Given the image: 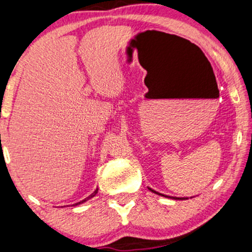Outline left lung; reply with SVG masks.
Segmentation results:
<instances>
[{"mask_svg":"<svg viewBox=\"0 0 252 252\" xmlns=\"http://www.w3.org/2000/svg\"><path fill=\"white\" fill-rule=\"evenodd\" d=\"M149 189H150V188H149ZM150 190H151V191H153V192L157 193V195H162V193H159V192H156L155 190H153V189H150ZM162 196H164V195H162ZM164 197H169V196H164ZM170 198H174V199H188V198H182V197H181V198H177V197H170Z\"/></svg>","mask_w":252,"mask_h":252,"instance_id":"8db88e82","label":"left lung"}]
</instances>
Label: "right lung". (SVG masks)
Here are the masks:
<instances>
[{"mask_svg": "<svg viewBox=\"0 0 252 252\" xmlns=\"http://www.w3.org/2000/svg\"><path fill=\"white\" fill-rule=\"evenodd\" d=\"M97 191H98V189H96V190H95V191H94V192L92 193V195H90L89 197H87V198H86V199H83V201L78 202V203H76V204H74V205H78V204H81V203H84V202H86V201H88V199L93 198V197H94V196H95V195H96V193H97Z\"/></svg>", "mask_w": 252, "mask_h": 252, "instance_id": "obj_1", "label": "right lung"}]
</instances>
